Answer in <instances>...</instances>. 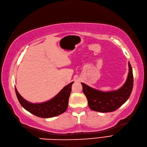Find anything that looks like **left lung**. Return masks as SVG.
<instances>
[{
	"instance_id": "obj_1",
	"label": "left lung",
	"mask_w": 147,
	"mask_h": 147,
	"mask_svg": "<svg viewBox=\"0 0 147 147\" xmlns=\"http://www.w3.org/2000/svg\"><path fill=\"white\" fill-rule=\"evenodd\" d=\"M126 81L119 89L111 91H102L90 87L83 82L82 91L87 97L88 106L91 110L99 112H111L117 109L130 97L133 89L134 76L130 63Z\"/></svg>"
}]
</instances>
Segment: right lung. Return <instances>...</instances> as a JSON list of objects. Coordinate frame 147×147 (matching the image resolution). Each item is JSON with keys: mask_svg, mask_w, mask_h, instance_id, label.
<instances>
[{"mask_svg": "<svg viewBox=\"0 0 147 147\" xmlns=\"http://www.w3.org/2000/svg\"><path fill=\"white\" fill-rule=\"evenodd\" d=\"M73 82H71L65 86L51 99L38 103H32L25 99L17 91L16 87L15 89L17 99L25 110L41 118H51L61 114L66 111Z\"/></svg>", "mask_w": 147, "mask_h": 147, "instance_id": "right-lung-1", "label": "right lung"}]
</instances>
